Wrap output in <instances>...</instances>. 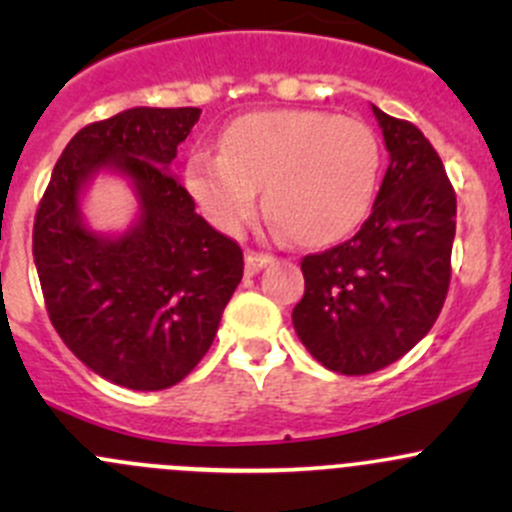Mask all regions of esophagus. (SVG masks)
<instances>
[{
    "mask_svg": "<svg viewBox=\"0 0 512 512\" xmlns=\"http://www.w3.org/2000/svg\"><path fill=\"white\" fill-rule=\"evenodd\" d=\"M272 262V255H262V252H247L245 255V270L247 275H257L262 267H267Z\"/></svg>",
    "mask_w": 512,
    "mask_h": 512,
    "instance_id": "esophagus-1",
    "label": "esophagus"
}]
</instances>
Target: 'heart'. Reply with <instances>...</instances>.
Returning a JSON list of instances; mask_svg holds the SVG:
<instances>
[{
  "mask_svg": "<svg viewBox=\"0 0 512 512\" xmlns=\"http://www.w3.org/2000/svg\"><path fill=\"white\" fill-rule=\"evenodd\" d=\"M379 170V138L364 121L282 108L232 121L220 153L190 156L185 183L205 218L227 235L250 223L265 188L277 230L324 247L366 218Z\"/></svg>",
  "mask_w": 512,
  "mask_h": 512,
  "instance_id": "b5f03b06",
  "label": "heart"
}]
</instances>
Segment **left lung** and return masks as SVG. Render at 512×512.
Listing matches in <instances>:
<instances>
[{"mask_svg": "<svg viewBox=\"0 0 512 512\" xmlns=\"http://www.w3.org/2000/svg\"><path fill=\"white\" fill-rule=\"evenodd\" d=\"M389 168L352 240L302 260L294 332L329 371L361 376L394 364L436 322L451 282L456 193L421 131L371 106Z\"/></svg>", "mask_w": 512, "mask_h": 512, "instance_id": "obj_1", "label": "left lung"}]
</instances>
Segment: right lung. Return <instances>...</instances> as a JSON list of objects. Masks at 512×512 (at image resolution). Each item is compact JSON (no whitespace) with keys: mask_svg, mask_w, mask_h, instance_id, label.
I'll return each instance as SVG.
<instances>
[{"mask_svg":"<svg viewBox=\"0 0 512 512\" xmlns=\"http://www.w3.org/2000/svg\"><path fill=\"white\" fill-rule=\"evenodd\" d=\"M200 108L138 106L81 128L56 160L34 220V265L51 324L91 371L133 391L183 381L208 354L242 280V250L213 230L170 173ZM101 172L139 213L98 233L80 210Z\"/></svg>","mask_w":512,"mask_h":512,"instance_id":"obj_1","label":"right lung"}]
</instances>
